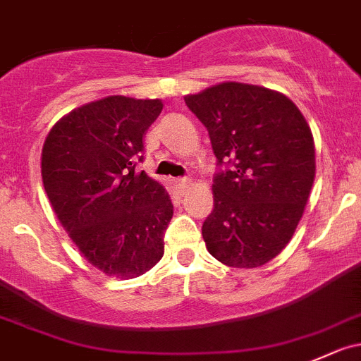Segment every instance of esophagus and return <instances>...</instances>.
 Masks as SVG:
<instances>
[{"instance_id": "obj_1", "label": "esophagus", "mask_w": 361, "mask_h": 361, "mask_svg": "<svg viewBox=\"0 0 361 361\" xmlns=\"http://www.w3.org/2000/svg\"><path fill=\"white\" fill-rule=\"evenodd\" d=\"M176 185H178V188H180L181 192H185L187 188H190L192 181L188 180V178H180V180H176Z\"/></svg>"}]
</instances>
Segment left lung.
I'll return each instance as SVG.
<instances>
[{
    "instance_id": "obj_1",
    "label": "left lung",
    "mask_w": 361,
    "mask_h": 361,
    "mask_svg": "<svg viewBox=\"0 0 361 361\" xmlns=\"http://www.w3.org/2000/svg\"><path fill=\"white\" fill-rule=\"evenodd\" d=\"M208 128L219 164L206 248L233 268H257L281 254L305 212L316 178V146L302 111L257 84H213L185 97Z\"/></svg>"
}]
</instances>
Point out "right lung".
<instances>
[{
    "label": "right lung",
    "instance_id": "right-lung-1",
    "mask_svg": "<svg viewBox=\"0 0 361 361\" xmlns=\"http://www.w3.org/2000/svg\"><path fill=\"white\" fill-rule=\"evenodd\" d=\"M160 99L111 95L59 118L42 148V181L63 229L107 277L135 279L164 255L173 202L162 183L135 173Z\"/></svg>",
    "mask_w": 361,
    "mask_h": 361
}]
</instances>
